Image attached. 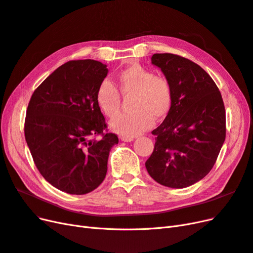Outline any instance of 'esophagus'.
<instances>
[{
	"label": "esophagus",
	"mask_w": 253,
	"mask_h": 253,
	"mask_svg": "<svg viewBox=\"0 0 253 253\" xmlns=\"http://www.w3.org/2000/svg\"><path fill=\"white\" fill-rule=\"evenodd\" d=\"M120 139H121L122 141H126V142H131V141H133V140H134L133 137H126V136H122V137H120Z\"/></svg>",
	"instance_id": "34e87169"
}]
</instances>
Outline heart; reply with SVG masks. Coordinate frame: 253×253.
<instances>
[{"mask_svg":"<svg viewBox=\"0 0 253 253\" xmlns=\"http://www.w3.org/2000/svg\"><path fill=\"white\" fill-rule=\"evenodd\" d=\"M115 87L104 80L99 84L95 100L97 106L106 117L112 118L120 108V95L128 98L127 108L131 110L119 114L110 124L111 128L122 136L134 137L151 126L152 120L160 121L169 114L172 101V86L164 76L141 64L134 63L116 75Z\"/></svg>","mask_w":253,"mask_h":253,"instance_id":"1","label":"heart"}]
</instances>
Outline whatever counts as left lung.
<instances>
[{"label":"left lung","mask_w":253,"mask_h":253,"mask_svg":"<svg viewBox=\"0 0 253 253\" xmlns=\"http://www.w3.org/2000/svg\"><path fill=\"white\" fill-rule=\"evenodd\" d=\"M152 64L169 80L173 101L164 122L152 134L154 150L145 162L151 177L169 188L200 181L215 164L226 138V111L209 74L173 53H154Z\"/></svg>","instance_id":"1"}]
</instances>
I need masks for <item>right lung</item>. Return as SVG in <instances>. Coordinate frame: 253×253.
Instances as JSON below:
<instances>
[{
  "instance_id": "obj_1",
  "label": "right lung",
  "mask_w": 253,
  "mask_h": 253,
  "mask_svg": "<svg viewBox=\"0 0 253 253\" xmlns=\"http://www.w3.org/2000/svg\"><path fill=\"white\" fill-rule=\"evenodd\" d=\"M96 60H72L50 74L30 98L25 139L37 169L51 186L82 195L103 181L118 137L106 124L95 93L108 75Z\"/></svg>"
}]
</instances>
